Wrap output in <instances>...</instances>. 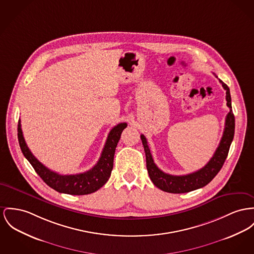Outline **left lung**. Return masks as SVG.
<instances>
[{"instance_id":"8db88e82","label":"left lung","mask_w":254,"mask_h":254,"mask_svg":"<svg viewBox=\"0 0 254 254\" xmlns=\"http://www.w3.org/2000/svg\"><path fill=\"white\" fill-rule=\"evenodd\" d=\"M220 83L226 90V105L230 109V112L228 113L225 119V127L223 135L220 139V144L216 152L214 153L213 157L211 158V160L207 163L206 166L203 167L202 169L194 171L192 173L180 176L165 173L155 165L149 146L147 144L146 137L143 135H140L146 157V168L149 177L153 184L160 190L171 193H184L200 189L206 186L208 183H210L222 168L234 137L235 118L232 112L229 87L220 80Z\"/></svg>"}]
</instances>
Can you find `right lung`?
Masks as SVG:
<instances>
[{
	"mask_svg": "<svg viewBox=\"0 0 254 254\" xmlns=\"http://www.w3.org/2000/svg\"><path fill=\"white\" fill-rule=\"evenodd\" d=\"M126 127L127 123H119L110 131L102 151L101 157L92 169L83 173L71 175H63L52 171L34 157L25 141L20 120L18 123V140L25 158L30 162L36 173L48 186L59 192L73 195H83L98 190L109 180L114 167L116 148L120 139L121 133Z\"/></svg>",
	"mask_w": 254,
	"mask_h": 254,
	"instance_id": "1",
	"label": "right lung"
}]
</instances>
